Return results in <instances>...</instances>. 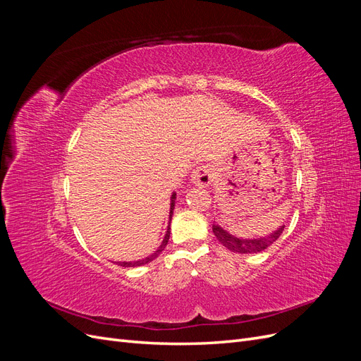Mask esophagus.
I'll return each mask as SVG.
<instances>
[{"instance_id": "obj_1", "label": "esophagus", "mask_w": 361, "mask_h": 361, "mask_svg": "<svg viewBox=\"0 0 361 361\" xmlns=\"http://www.w3.org/2000/svg\"><path fill=\"white\" fill-rule=\"evenodd\" d=\"M214 180V169L211 166H200L191 174V182L199 187H207Z\"/></svg>"}]
</instances>
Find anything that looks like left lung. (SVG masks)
<instances>
[{"mask_svg":"<svg viewBox=\"0 0 361 361\" xmlns=\"http://www.w3.org/2000/svg\"><path fill=\"white\" fill-rule=\"evenodd\" d=\"M283 231H285V224H281L269 235L257 236V238H241L227 232L226 228H223L216 221H214L212 224V232L216 236L218 241H220L227 250L233 251V253H241V255L260 253V251L267 250L271 244H274L277 241L280 235L283 233Z\"/></svg>","mask_w":361,"mask_h":361,"instance_id":"8db88e82","label":"left lung"}]
</instances>
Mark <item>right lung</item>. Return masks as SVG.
I'll use <instances>...</instances> for the list:
<instances>
[{
	"mask_svg": "<svg viewBox=\"0 0 361 361\" xmlns=\"http://www.w3.org/2000/svg\"><path fill=\"white\" fill-rule=\"evenodd\" d=\"M174 203H176V192L171 194L170 197V215H169V226H167V232H166V236H164L161 245L158 247V250L155 251V253H152L150 256L145 257V259H140V260H133V262H116V265L118 267H125V268H134V267H143L146 264H149V262H152L154 259H157L161 251L166 248L169 239H170V221H171V216H173V211H174Z\"/></svg>",
	"mask_w": 361,
	"mask_h": 361,
	"instance_id": "add662e5",
	"label": "right lung"
}]
</instances>
